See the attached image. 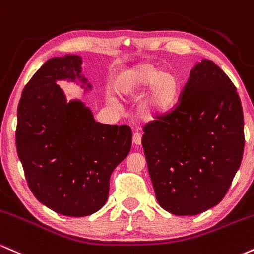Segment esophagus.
Segmentation results:
<instances>
[{
    "label": "esophagus",
    "instance_id": "obj_1",
    "mask_svg": "<svg viewBox=\"0 0 254 254\" xmlns=\"http://www.w3.org/2000/svg\"><path fill=\"white\" fill-rule=\"evenodd\" d=\"M133 144L136 146L141 145V134L140 133H134L133 134Z\"/></svg>",
    "mask_w": 254,
    "mask_h": 254
}]
</instances>
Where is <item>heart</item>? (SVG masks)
<instances>
[{
    "label": "heart",
    "instance_id": "obj_1",
    "mask_svg": "<svg viewBox=\"0 0 254 254\" xmlns=\"http://www.w3.org/2000/svg\"><path fill=\"white\" fill-rule=\"evenodd\" d=\"M115 89L121 96L141 100V109L148 118H160L175 108L181 95V78L175 71L156 64H138L120 73Z\"/></svg>",
    "mask_w": 254,
    "mask_h": 254
}]
</instances>
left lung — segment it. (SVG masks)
<instances>
[{
    "label": "left lung",
    "instance_id": "left-lung-1",
    "mask_svg": "<svg viewBox=\"0 0 254 254\" xmlns=\"http://www.w3.org/2000/svg\"><path fill=\"white\" fill-rule=\"evenodd\" d=\"M178 106L144 128L142 147L158 203L174 215H197L228 191L244 154L237 89L210 59L196 63Z\"/></svg>",
    "mask_w": 254,
    "mask_h": 254
}]
</instances>
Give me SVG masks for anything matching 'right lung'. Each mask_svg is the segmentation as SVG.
Here are the masks:
<instances>
[{
	"instance_id": "add662e5",
	"label": "right lung",
	"mask_w": 254,
	"mask_h": 254,
	"mask_svg": "<svg viewBox=\"0 0 254 254\" xmlns=\"http://www.w3.org/2000/svg\"><path fill=\"white\" fill-rule=\"evenodd\" d=\"M90 91L82 57H53L27 83L17 107L16 151L33 195L62 215L80 217L106 204L110 175L128 156L127 125L95 121L80 100L67 101L57 83Z\"/></svg>"
}]
</instances>
